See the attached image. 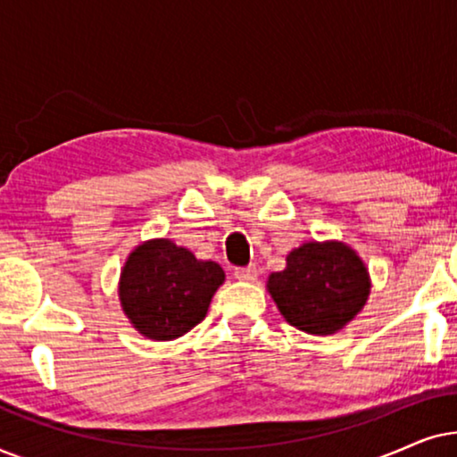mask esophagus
Wrapping results in <instances>:
<instances>
[{
    "instance_id": "34e87169",
    "label": "esophagus",
    "mask_w": 457,
    "mask_h": 457,
    "mask_svg": "<svg viewBox=\"0 0 457 457\" xmlns=\"http://www.w3.org/2000/svg\"><path fill=\"white\" fill-rule=\"evenodd\" d=\"M233 274H235V278H239V280H255V278H258V270H255L253 266H239V268H235Z\"/></svg>"
}]
</instances>
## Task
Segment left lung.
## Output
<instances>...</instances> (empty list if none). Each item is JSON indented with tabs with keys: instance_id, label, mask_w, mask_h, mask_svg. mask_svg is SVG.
I'll return each mask as SVG.
<instances>
[{
	"instance_id": "1",
	"label": "left lung",
	"mask_w": 457,
	"mask_h": 457,
	"mask_svg": "<svg viewBox=\"0 0 457 457\" xmlns=\"http://www.w3.org/2000/svg\"><path fill=\"white\" fill-rule=\"evenodd\" d=\"M285 320L312 335H330L364 308L370 283L361 260L343 243H305L287 268L268 278Z\"/></svg>"
}]
</instances>
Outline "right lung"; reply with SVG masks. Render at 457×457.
Instances as JSON below:
<instances>
[{
  "label": "right lung",
  "instance_id": "1",
  "mask_svg": "<svg viewBox=\"0 0 457 457\" xmlns=\"http://www.w3.org/2000/svg\"><path fill=\"white\" fill-rule=\"evenodd\" d=\"M224 272L168 239L147 241L129 255L120 278L124 314L141 335L170 341L199 324Z\"/></svg>",
  "mask_w": 457,
  "mask_h": 457
}]
</instances>
